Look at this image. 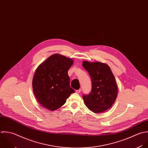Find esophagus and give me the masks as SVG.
Here are the masks:
<instances>
[{
    "label": "esophagus",
    "instance_id": "esophagus-1",
    "mask_svg": "<svg viewBox=\"0 0 148 148\" xmlns=\"http://www.w3.org/2000/svg\"><path fill=\"white\" fill-rule=\"evenodd\" d=\"M75 92L77 93H79L80 92H81V89H78V90H75Z\"/></svg>",
    "mask_w": 148,
    "mask_h": 148
}]
</instances>
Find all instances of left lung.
I'll return each instance as SVG.
<instances>
[{"label": "left lung", "mask_w": 148, "mask_h": 148, "mask_svg": "<svg viewBox=\"0 0 148 148\" xmlns=\"http://www.w3.org/2000/svg\"><path fill=\"white\" fill-rule=\"evenodd\" d=\"M82 66L89 74L92 84L90 94L82 99L88 108L94 113H102L115 101L118 87L110 66L100 62L84 61Z\"/></svg>", "instance_id": "left-lung-1"}]
</instances>
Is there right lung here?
<instances>
[{
    "mask_svg": "<svg viewBox=\"0 0 148 148\" xmlns=\"http://www.w3.org/2000/svg\"><path fill=\"white\" fill-rule=\"evenodd\" d=\"M74 60L55 53L41 63L33 76L34 95L40 105L50 111L63 106L74 90L70 86L68 70Z\"/></svg>",
    "mask_w": 148,
    "mask_h": 148,
    "instance_id": "1",
    "label": "right lung"
}]
</instances>
